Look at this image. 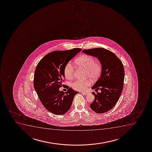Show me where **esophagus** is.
<instances>
[{
    "mask_svg": "<svg viewBox=\"0 0 152 152\" xmlns=\"http://www.w3.org/2000/svg\"><path fill=\"white\" fill-rule=\"evenodd\" d=\"M81 93L83 94H84V95H88V92H81Z\"/></svg>",
    "mask_w": 152,
    "mask_h": 152,
    "instance_id": "1",
    "label": "esophagus"
}]
</instances>
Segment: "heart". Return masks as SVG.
Instances as JSON below:
<instances>
[{"label": "heart", "instance_id": "b5f03b06", "mask_svg": "<svg viewBox=\"0 0 152 152\" xmlns=\"http://www.w3.org/2000/svg\"><path fill=\"white\" fill-rule=\"evenodd\" d=\"M94 57L88 55L80 56L74 61L75 66L78 68L84 69V75L86 77H89L93 80L98 78L102 72V66L99 62L95 61ZM65 77L68 79H72L74 77V69L70 64H66L64 69ZM91 84V81L88 79L77 80L72 84L73 89L78 91H86L88 86Z\"/></svg>", "mask_w": 152, "mask_h": 152}]
</instances>
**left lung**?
<instances>
[{
	"mask_svg": "<svg viewBox=\"0 0 152 152\" xmlns=\"http://www.w3.org/2000/svg\"><path fill=\"white\" fill-rule=\"evenodd\" d=\"M82 52L96 57L102 66L100 77L91 88L95 100L90 107L97 113H106L114 107L120 98L123 88L125 71L123 64L115 54L102 48L82 50ZM98 90L101 92H98Z\"/></svg>",
	"mask_w": 152,
	"mask_h": 152,
	"instance_id": "obj_1",
	"label": "left lung"
}]
</instances>
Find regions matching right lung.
Segmentation results:
<instances>
[{
    "instance_id": "right-lung-1",
    "label": "right lung",
    "mask_w": 152,
    "mask_h": 152,
    "mask_svg": "<svg viewBox=\"0 0 152 152\" xmlns=\"http://www.w3.org/2000/svg\"><path fill=\"white\" fill-rule=\"evenodd\" d=\"M81 49L74 48L49 53L39 61L34 72V86L45 108L53 114L63 115L68 112L75 95L72 88L60 91L64 82L65 66Z\"/></svg>"
}]
</instances>
